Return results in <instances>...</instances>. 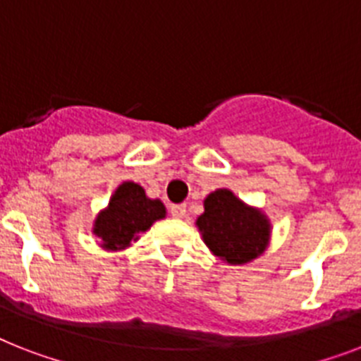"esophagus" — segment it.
I'll list each match as a JSON object with an SVG mask.
<instances>
[{"label":"esophagus","instance_id":"34e87169","mask_svg":"<svg viewBox=\"0 0 361 361\" xmlns=\"http://www.w3.org/2000/svg\"><path fill=\"white\" fill-rule=\"evenodd\" d=\"M187 213V206L185 204H172L171 206V215L174 219H183Z\"/></svg>","mask_w":361,"mask_h":361}]
</instances>
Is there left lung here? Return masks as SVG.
Returning a JSON list of instances; mask_svg holds the SVG:
<instances>
[{
	"label": "left lung",
	"instance_id": "obj_1",
	"mask_svg": "<svg viewBox=\"0 0 361 361\" xmlns=\"http://www.w3.org/2000/svg\"><path fill=\"white\" fill-rule=\"evenodd\" d=\"M206 211L198 216L204 241L215 256L228 263H247L265 250L269 222L262 213L247 207L228 189L211 192L204 200Z\"/></svg>",
	"mask_w": 361,
	"mask_h": 361
}]
</instances>
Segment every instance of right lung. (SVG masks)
Instances as JSON below:
<instances>
[{
	"label": "right lung",
	"instance_id": "right-lung-1",
	"mask_svg": "<svg viewBox=\"0 0 361 361\" xmlns=\"http://www.w3.org/2000/svg\"><path fill=\"white\" fill-rule=\"evenodd\" d=\"M163 216L165 206L159 200L146 198L142 187L126 181L113 195L109 207L96 219L94 233L104 241L105 248L118 250Z\"/></svg>",
	"mask_w": 361,
	"mask_h": 361
}]
</instances>
